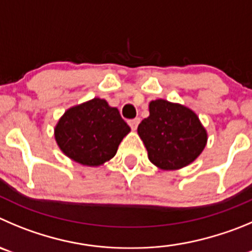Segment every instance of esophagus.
Returning a JSON list of instances; mask_svg holds the SVG:
<instances>
[{
	"label": "esophagus",
	"instance_id": "34e87169",
	"mask_svg": "<svg viewBox=\"0 0 252 252\" xmlns=\"http://www.w3.org/2000/svg\"><path fill=\"white\" fill-rule=\"evenodd\" d=\"M139 123H140V118H134V119H130V121H128V124L130 126V128L133 129V130L137 129V126H139Z\"/></svg>",
	"mask_w": 252,
	"mask_h": 252
}]
</instances>
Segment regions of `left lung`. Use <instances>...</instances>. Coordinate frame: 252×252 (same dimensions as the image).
I'll return each instance as SVG.
<instances>
[{
    "instance_id": "8db88e82",
    "label": "left lung",
    "mask_w": 252,
    "mask_h": 252,
    "mask_svg": "<svg viewBox=\"0 0 252 252\" xmlns=\"http://www.w3.org/2000/svg\"><path fill=\"white\" fill-rule=\"evenodd\" d=\"M149 117L138 126L149 160L171 170L189 165L200 155L208 135L192 110L168 100H153Z\"/></svg>"
}]
</instances>
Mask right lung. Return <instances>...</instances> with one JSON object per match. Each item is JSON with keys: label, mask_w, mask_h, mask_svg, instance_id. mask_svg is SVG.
Returning <instances> with one entry per match:
<instances>
[{"label": "right lung", "mask_w": 252, "mask_h": 252, "mask_svg": "<svg viewBox=\"0 0 252 252\" xmlns=\"http://www.w3.org/2000/svg\"><path fill=\"white\" fill-rule=\"evenodd\" d=\"M130 131L117 108L94 98L68 109L55 129L57 144L67 157L83 165L97 166L112 159Z\"/></svg>", "instance_id": "right-lung-1"}]
</instances>
